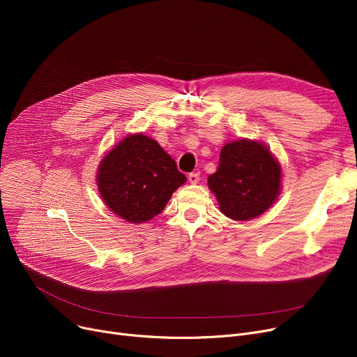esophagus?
<instances>
[{
  "instance_id": "34e87169",
  "label": "esophagus",
  "mask_w": 357,
  "mask_h": 357,
  "mask_svg": "<svg viewBox=\"0 0 357 357\" xmlns=\"http://www.w3.org/2000/svg\"><path fill=\"white\" fill-rule=\"evenodd\" d=\"M188 181H190L191 183H198V182H199V174H198V172H191V174L188 175Z\"/></svg>"
}]
</instances>
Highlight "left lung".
I'll return each mask as SVG.
<instances>
[{"label": "left lung", "mask_w": 357, "mask_h": 357, "mask_svg": "<svg viewBox=\"0 0 357 357\" xmlns=\"http://www.w3.org/2000/svg\"><path fill=\"white\" fill-rule=\"evenodd\" d=\"M220 210L245 221L264 214L280 190V167L269 149L252 140H237L221 149L217 171L208 176Z\"/></svg>", "instance_id": "left-lung-1"}]
</instances>
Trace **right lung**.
Wrapping results in <instances>:
<instances>
[{
  "label": "right lung",
  "instance_id": "obj_1",
  "mask_svg": "<svg viewBox=\"0 0 357 357\" xmlns=\"http://www.w3.org/2000/svg\"><path fill=\"white\" fill-rule=\"evenodd\" d=\"M97 181L112 213L130 222H143L163 211L186 176L153 139L135 135L109 150Z\"/></svg>",
  "mask_w": 357,
  "mask_h": 357
}]
</instances>
